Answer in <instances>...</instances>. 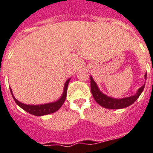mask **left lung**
<instances>
[{
  "label": "left lung",
  "instance_id": "left-lung-1",
  "mask_svg": "<svg viewBox=\"0 0 153 153\" xmlns=\"http://www.w3.org/2000/svg\"><path fill=\"white\" fill-rule=\"evenodd\" d=\"M146 76L147 74H146L145 78L146 79ZM91 94L93 95V98H94L95 102L104 107L105 108H110V109H119V108H123L132 105L134 102L137 100L140 94H142L144 88H145V84L142 86L141 88L137 90V93L131 97H127V98H113L111 97L107 96L106 94H104L98 89V86L96 83L94 82L92 76H91Z\"/></svg>",
  "mask_w": 153,
  "mask_h": 153
}]
</instances>
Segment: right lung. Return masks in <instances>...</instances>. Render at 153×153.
<instances>
[{
  "instance_id": "1",
  "label": "right lung",
  "mask_w": 153,
  "mask_h": 153,
  "mask_svg": "<svg viewBox=\"0 0 153 153\" xmlns=\"http://www.w3.org/2000/svg\"><path fill=\"white\" fill-rule=\"evenodd\" d=\"M70 80V78L68 79L65 81V84L64 85V91H63V94L62 97L59 98V100L56 101L55 102H51V103H47V104L44 105H30L23 104L22 102H20L19 101H18L15 97H14L13 94H12V91L10 88L11 91V95L13 97L14 100L16 102V104L19 107L26 111L27 113H30V114L34 115V116H45V115L50 114V113H53L58 111L59 108H61V106L63 105L64 102L66 98V94H67V88L69 82Z\"/></svg>"
}]
</instances>
